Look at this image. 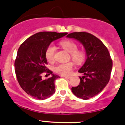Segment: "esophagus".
<instances>
[{"mask_svg":"<svg viewBox=\"0 0 125 125\" xmlns=\"http://www.w3.org/2000/svg\"><path fill=\"white\" fill-rule=\"evenodd\" d=\"M63 77H65V78H67V79L70 80L71 78V77H69V76H63Z\"/></svg>","mask_w":125,"mask_h":125,"instance_id":"34e87169","label":"esophagus"}]
</instances>
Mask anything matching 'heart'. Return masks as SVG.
<instances>
[{
    "label": "heart",
    "mask_w": 125,
    "mask_h": 125,
    "mask_svg": "<svg viewBox=\"0 0 125 125\" xmlns=\"http://www.w3.org/2000/svg\"><path fill=\"white\" fill-rule=\"evenodd\" d=\"M62 47L71 53V57L73 61L77 64H81L84 62L86 57V54L84 50H77L78 46L74 42L72 41L66 40L60 42ZM56 52V47L54 44H51L48 46L45 51V57L48 62L53 60ZM74 64L73 62L59 63L54 67V71L62 75H67L71 73Z\"/></svg>",
    "instance_id": "b5f03b06"
}]
</instances>
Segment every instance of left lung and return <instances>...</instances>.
Listing matches in <instances>:
<instances>
[{
    "instance_id": "obj_1",
    "label": "left lung",
    "mask_w": 125,
    "mask_h": 125,
    "mask_svg": "<svg viewBox=\"0 0 125 125\" xmlns=\"http://www.w3.org/2000/svg\"><path fill=\"white\" fill-rule=\"evenodd\" d=\"M66 37L78 41L86 50V62L78 70L84 76L80 77V84L71 90L78 98L89 99L99 94L109 82L113 66L111 56L100 39L89 33L73 32Z\"/></svg>"
}]
</instances>
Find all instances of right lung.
<instances>
[{"instance_id": "obj_1", "label": "right lung", "mask_w": 125, "mask_h": 125, "mask_svg": "<svg viewBox=\"0 0 125 125\" xmlns=\"http://www.w3.org/2000/svg\"><path fill=\"white\" fill-rule=\"evenodd\" d=\"M68 33L41 31L34 34L20 45L15 60V72L20 86L26 94L38 99L49 98L54 94V81L59 78L47 69L45 51L52 42ZM44 72L52 76L42 80Z\"/></svg>"}]
</instances>
